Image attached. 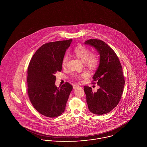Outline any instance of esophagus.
<instances>
[{"instance_id":"obj_1","label":"esophagus","mask_w":147,"mask_h":147,"mask_svg":"<svg viewBox=\"0 0 147 147\" xmlns=\"http://www.w3.org/2000/svg\"><path fill=\"white\" fill-rule=\"evenodd\" d=\"M73 89H77L78 88L80 87V86L78 85H73Z\"/></svg>"}]
</instances>
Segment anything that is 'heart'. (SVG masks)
I'll list each match as a JSON object with an SVG mask.
<instances>
[{"mask_svg":"<svg viewBox=\"0 0 147 147\" xmlns=\"http://www.w3.org/2000/svg\"><path fill=\"white\" fill-rule=\"evenodd\" d=\"M74 54L77 57L84 62L85 65L89 68H95L99 63V56L95 52H90L89 49L83 46H78L74 50ZM68 61V56L67 55H64L62 61V65L65 67ZM74 77L77 79H81L89 76L88 72H84L82 74H75Z\"/></svg>","mask_w":147,"mask_h":147,"instance_id":"b5f03b06","label":"heart"}]
</instances>
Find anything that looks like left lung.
Instances as JSON below:
<instances>
[{"label":"left lung","mask_w":147,"mask_h":147,"mask_svg":"<svg viewBox=\"0 0 147 147\" xmlns=\"http://www.w3.org/2000/svg\"><path fill=\"white\" fill-rule=\"evenodd\" d=\"M84 43L94 47L100 58L92 83L100 88L94 92L91 87L84 86L86 102L92 113L106 114L118 105L122 95L125 81L122 65L115 51L103 41L90 39Z\"/></svg>","instance_id":"obj_1"}]
</instances>
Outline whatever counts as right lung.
<instances>
[{
    "mask_svg": "<svg viewBox=\"0 0 147 147\" xmlns=\"http://www.w3.org/2000/svg\"><path fill=\"white\" fill-rule=\"evenodd\" d=\"M72 39L46 43L36 51L28 69V94L32 105L42 115L56 117L63 113L73 86L65 82L55 85L56 72L62 69V61Z\"/></svg>",
    "mask_w": 147,
    "mask_h": 147,
    "instance_id": "add662e5",
    "label": "right lung"
}]
</instances>
